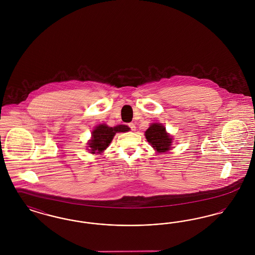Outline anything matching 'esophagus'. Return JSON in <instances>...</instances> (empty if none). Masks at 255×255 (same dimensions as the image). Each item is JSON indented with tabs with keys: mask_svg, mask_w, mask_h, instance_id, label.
<instances>
[{
	"mask_svg": "<svg viewBox=\"0 0 255 255\" xmlns=\"http://www.w3.org/2000/svg\"><path fill=\"white\" fill-rule=\"evenodd\" d=\"M128 126L130 127V129H131L133 132V131H135V125H134L133 123H129V124H128Z\"/></svg>",
	"mask_w": 255,
	"mask_h": 255,
	"instance_id": "esophagus-1",
	"label": "esophagus"
}]
</instances>
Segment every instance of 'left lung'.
Segmentation results:
<instances>
[{"label":"left lung","mask_w":255,"mask_h":255,"mask_svg":"<svg viewBox=\"0 0 255 255\" xmlns=\"http://www.w3.org/2000/svg\"><path fill=\"white\" fill-rule=\"evenodd\" d=\"M145 137L147 141L158 153H164L171 149L172 136L160 123H152L145 131Z\"/></svg>","instance_id":"1"}]
</instances>
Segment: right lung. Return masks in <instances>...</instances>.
<instances>
[{
    "instance_id": "add662e5",
    "label": "right lung",
    "mask_w": 255,
    "mask_h": 255,
    "mask_svg": "<svg viewBox=\"0 0 255 255\" xmlns=\"http://www.w3.org/2000/svg\"><path fill=\"white\" fill-rule=\"evenodd\" d=\"M130 128L126 125L109 127L106 124H99L92 132V139L89 140L88 147L92 154L102 153L112 142L115 134L120 132H128Z\"/></svg>"
}]
</instances>
